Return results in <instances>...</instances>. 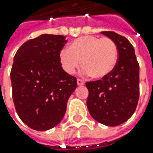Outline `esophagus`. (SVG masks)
<instances>
[{"instance_id": "1", "label": "esophagus", "mask_w": 153, "mask_h": 153, "mask_svg": "<svg viewBox=\"0 0 153 153\" xmlns=\"http://www.w3.org/2000/svg\"><path fill=\"white\" fill-rule=\"evenodd\" d=\"M76 82H77V85L78 86H82V85H83L84 84V81L83 80H82V79H78L76 80Z\"/></svg>"}]
</instances>
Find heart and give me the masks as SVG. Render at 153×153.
<instances>
[{
    "mask_svg": "<svg viewBox=\"0 0 153 153\" xmlns=\"http://www.w3.org/2000/svg\"><path fill=\"white\" fill-rule=\"evenodd\" d=\"M117 57V47L112 39L83 36L71 42L68 49H61L59 59L66 73H75L82 61L84 72L93 78L100 79L113 71Z\"/></svg>",
    "mask_w": 153,
    "mask_h": 153,
    "instance_id": "b5f03b06",
    "label": "heart"
}]
</instances>
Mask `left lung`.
Here are the masks:
<instances>
[{
  "mask_svg": "<svg viewBox=\"0 0 153 153\" xmlns=\"http://www.w3.org/2000/svg\"><path fill=\"white\" fill-rule=\"evenodd\" d=\"M117 44L118 59L113 71L101 80L87 82V106L92 117L106 126L126 122L135 111L140 96V65L129 41L113 31H102Z\"/></svg>",
  "mask_w": 153,
  "mask_h": 153,
  "instance_id": "8db88e82",
  "label": "left lung"
}]
</instances>
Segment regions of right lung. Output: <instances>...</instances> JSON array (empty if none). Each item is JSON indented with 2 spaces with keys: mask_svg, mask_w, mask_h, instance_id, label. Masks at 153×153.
I'll use <instances>...</instances> for the list:
<instances>
[{
  "mask_svg": "<svg viewBox=\"0 0 153 153\" xmlns=\"http://www.w3.org/2000/svg\"><path fill=\"white\" fill-rule=\"evenodd\" d=\"M65 37L43 34L30 39L13 59L10 76L15 109L21 120L37 131L60 123L77 86L76 78L62 69L59 59Z\"/></svg>",
  "mask_w": 153,
  "mask_h": 153,
  "instance_id": "obj_1",
  "label": "right lung"
}]
</instances>
